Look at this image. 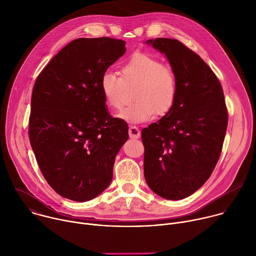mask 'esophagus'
I'll return each instance as SVG.
<instances>
[{
  "instance_id": "obj_1",
  "label": "esophagus",
  "mask_w": 256,
  "mask_h": 256,
  "mask_svg": "<svg viewBox=\"0 0 256 256\" xmlns=\"http://www.w3.org/2000/svg\"><path fill=\"white\" fill-rule=\"evenodd\" d=\"M128 136L130 138H138L140 136V132L138 128L136 126H130L128 128Z\"/></svg>"
}]
</instances>
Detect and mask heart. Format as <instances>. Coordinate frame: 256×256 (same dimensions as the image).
Segmentation results:
<instances>
[{
  "instance_id": "1",
  "label": "heart",
  "mask_w": 256,
  "mask_h": 256,
  "mask_svg": "<svg viewBox=\"0 0 256 256\" xmlns=\"http://www.w3.org/2000/svg\"><path fill=\"white\" fill-rule=\"evenodd\" d=\"M120 75L106 70L99 80V89L105 104L118 109L124 103L126 88L136 86L130 105L124 107L118 118L130 124L150 122L155 114H168L177 99V81L174 72L159 60L149 54H136L122 64Z\"/></svg>"
}]
</instances>
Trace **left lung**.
I'll use <instances>...</instances> for the list:
<instances>
[{
  "instance_id": "left-lung-1",
  "label": "left lung",
  "mask_w": 256,
  "mask_h": 256,
  "mask_svg": "<svg viewBox=\"0 0 256 256\" xmlns=\"http://www.w3.org/2000/svg\"><path fill=\"white\" fill-rule=\"evenodd\" d=\"M146 44L164 54L177 81L172 110L142 130L144 174L166 200L190 196L210 178L220 158L228 124L223 88L194 52L171 38Z\"/></svg>"
}]
</instances>
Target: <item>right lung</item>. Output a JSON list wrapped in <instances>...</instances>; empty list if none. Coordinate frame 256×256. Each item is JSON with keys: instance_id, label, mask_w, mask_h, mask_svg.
Returning a JSON list of instances; mask_svg holds the SVG:
<instances>
[{"instance_id": "1", "label": "right lung", "mask_w": 256, "mask_h": 256, "mask_svg": "<svg viewBox=\"0 0 256 256\" xmlns=\"http://www.w3.org/2000/svg\"><path fill=\"white\" fill-rule=\"evenodd\" d=\"M126 50L120 40L77 38L35 81L29 140L44 177L62 198L90 200L112 180L128 126L107 112L99 80Z\"/></svg>"}]
</instances>
